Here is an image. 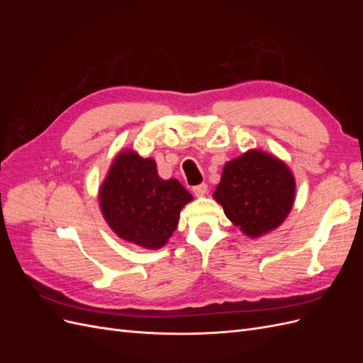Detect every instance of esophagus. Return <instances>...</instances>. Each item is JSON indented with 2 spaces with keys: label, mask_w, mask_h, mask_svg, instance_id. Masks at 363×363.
Segmentation results:
<instances>
[{
  "label": "esophagus",
  "mask_w": 363,
  "mask_h": 363,
  "mask_svg": "<svg viewBox=\"0 0 363 363\" xmlns=\"http://www.w3.org/2000/svg\"><path fill=\"white\" fill-rule=\"evenodd\" d=\"M192 191H194V194H195L196 196H203V195L207 194V184H206V183L196 184V186H194Z\"/></svg>",
  "instance_id": "esophagus-1"
}]
</instances>
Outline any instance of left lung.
<instances>
[{
	"label": "left lung",
	"instance_id": "obj_1",
	"mask_svg": "<svg viewBox=\"0 0 363 363\" xmlns=\"http://www.w3.org/2000/svg\"><path fill=\"white\" fill-rule=\"evenodd\" d=\"M213 199L248 238L277 228L289 215L295 179L288 164L265 151L250 150L224 164Z\"/></svg>",
	"mask_w": 363,
	"mask_h": 363
}]
</instances>
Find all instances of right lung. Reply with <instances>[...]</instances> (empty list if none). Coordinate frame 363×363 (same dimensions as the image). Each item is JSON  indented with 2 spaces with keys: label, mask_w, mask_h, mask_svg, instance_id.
<instances>
[{
  "label": "right lung",
  "mask_w": 363,
  "mask_h": 363,
  "mask_svg": "<svg viewBox=\"0 0 363 363\" xmlns=\"http://www.w3.org/2000/svg\"><path fill=\"white\" fill-rule=\"evenodd\" d=\"M156 162L136 151H121L100 188L106 223L127 242L162 248L177 228L180 211L194 196L179 180L159 177Z\"/></svg>",
  "instance_id": "obj_1"
}]
</instances>
